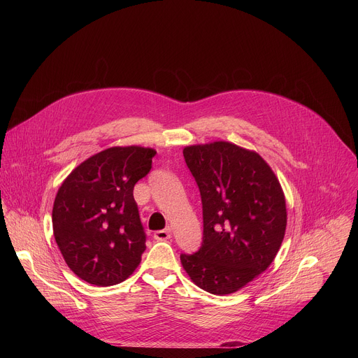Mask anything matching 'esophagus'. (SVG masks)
<instances>
[{"label": "esophagus", "instance_id": "34e87169", "mask_svg": "<svg viewBox=\"0 0 358 358\" xmlns=\"http://www.w3.org/2000/svg\"><path fill=\"white\" fill-rule=\"evenodd\" d=\"M170 238H171L170 228L169 229H160V231L155 232V239H157V241H166V239H170Z\"/></svg>", "mask_w": 358, "mask_h": 358}]
</instances>
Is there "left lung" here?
<instances>
[{
  "instance_id": "left-lung-1",
  "label": "left lung",
  "mask_w": 358,
  "mask_h": 358,
  "mask_svg": "<svg viewBox=\"0 0 358 358\" xmlns=\"http://www.w3.org/2000/svg\"><path fill=\"white\" fill-rule=\"evenodd\" d=\"M199 188L202 245L181 253L191 280L213 294H229L273 262L286 231V201L272 169L255 151L228 141L182 151Z\"/></svg>"
}]
</instances>
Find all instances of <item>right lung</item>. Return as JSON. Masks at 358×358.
<instances>
[{
	"label": "right lung",
	"instance_id": "1",
	"mask_svg": "<svg viewBox=\"0 0 358 358\" xmlns=\"http://www.w3.org/2000/svg\"><path fill=\"white\" fill-rule=\"evenodd\" d=\"M156 150L110 147L62 182L52 210L54 236L69 269L94 286L126 280L145 250L133 188L151 170Z\"/></svg>",
	"mask_w": 358,
	"mask_h": 358
}]
</instances>
